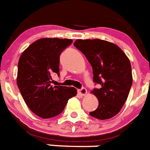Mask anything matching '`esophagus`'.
I'll list each match as a JSON object with an SVG mask.
<instances>
[{
    "label": "esophagus",
    "mask_w": 150,
    "mask_h": 150,
    "mask_svg": "<svg viewBox=\"0 0 150 150\" xmlns=\"http://www.w3.org/2000/svg\"><path fill=\"white\" fill-rule=\"evenodd\" d=\"M78 92H79V94H80L81 96H85V95H86L87 94V90L86 88H83L81 89H79V90L78 91Z\"/></svg>",
    "instance_id": "esophagus-1"
}]
</instances>
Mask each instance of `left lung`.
Wrapping results in <instances>:
<instances>
[{
	"instance_id": "1",
	"label": "left lung",
	"mask_w": 150,
	"mask_h": 150,
	"mask_svg": "<svg viewBox=\"0 0 150 150\" xmlns=\"http://www.w3.org/2000/svg\"><path fill=\"white\" fill-rule=\"evenodd\" d=\"M74 46L91 65L94 82L100 85V88L91 91L98 107L90 115L99 120L113 117L123 108L132 86L129 59L119 46L106 40H77Z\"/></svg>"
}]
</instances>
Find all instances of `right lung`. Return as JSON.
<instances>
[{
    "label": "right lung",
    "instance_id": "obj_1",
    "mask_svg": "<svg viewBox=\"0 0 150 150\" xmlns=\"http://www.w3.org/2000/svg\"><path fill=\"white\" fill-rule=\"evenodd\" d=\"M72 40L42 38L33 42L21 54L17 83L25 103L43 119L61 114L69 98L75 96L73 87L51 85L52 75H59V56Z\"/></svg>",
    "mask_w": 150,
    "mask_h": 150
}]
</instances>
